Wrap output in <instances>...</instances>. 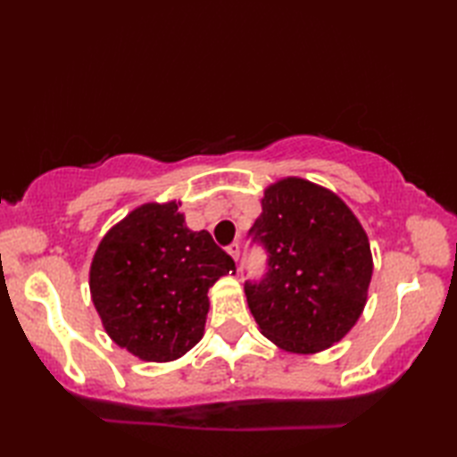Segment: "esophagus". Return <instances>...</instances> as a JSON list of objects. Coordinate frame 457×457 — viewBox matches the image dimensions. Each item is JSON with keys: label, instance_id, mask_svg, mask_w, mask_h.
<instances>
[{"label": "esophagus", "instance_id": "1", "mask_svg": "<svg viewBox=\"0 0 457 457\" xmlns=\"http://www.w3.org/2000/svg\"><path fill=\"white\" fill-rule=\"evenodd\" d=\"M228 253H229L231 259H234L236 263H237V261H239V244H231V245L228 247Z\"/></svg>", "mask_w": 457, "mask_h": 457}]
</instances>
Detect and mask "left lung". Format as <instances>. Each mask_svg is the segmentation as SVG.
<instances>
[{
	"label": "left lung",
	"instance_id": "left-lung-1",
	"mask_svg": "<svg viewBox=\"0 0 457 457\" xmlns=\"http://www.w3.org/2000/svg\"><path fill=\"white\" fill-rule=\"evenodd\" d=\"M249 234L269 251L245 296L261 334L290 353H318L355 326L373 275L369 237L336 192L298 177L265 188Z\"/></svg>",
	"mask_w": 457,
	"mask_h": 457
}]
</instances>
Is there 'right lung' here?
<instances>
[{
  "instance_id": "obj_1",
  "label": "right lung",
  "mask_w": 457,
  "mask_h": 457,
  "mask_svg": "<svg viewBox=\"0 0 457 457\" xmlns=\"http://www.w3.org/2000/svg\"><path fill=\"white\" fill-rule=\"evenodd\" d=\"M180 202H147L105 234L90 265V295L115 344L143 361L182 357L204 336L208 288L236 263L206 229L192 231Z\"/></svg>"
}]
</instances>
